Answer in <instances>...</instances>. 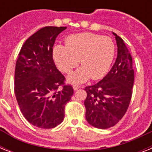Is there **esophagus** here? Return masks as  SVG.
I'll use <instances>...</instances> for the list:
<instances>
[{
	"label": "esophagus",
	"mask_w": 152,
	"mask_h": 152,
	"mask_svg": "<svg viewBox=\"0 0 152 152\" xmlns=\"http://www.w3.org/2000/svg\"><path fill=\"white\" fill-rule=\"evenodd\" d=\"M79 88H80V86H79V85H74L73 86V90L74 91H77Z\"/></svg>",
	"instance_id": "esophagus-1"
}]
</instances>
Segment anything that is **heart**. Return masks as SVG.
Masks as SVG:
<instances>
[{
    "label": "heart",
    "mask_w": 152,
    "mask_h": 152,
    "mask_svg": "<svg viewBox=\"0 0 152 152\" xmlns=\"http://www.w3.org/2000/svg\"><path fill=\"white\" fill-rule=\"evenodd\" d=\"M52 55L57 69L64 73L70 72L80 60L82 66L67 77L69 83L78 84L91 77L99 80L107 73L114 58L115 45L109 37L83 32L68 37L65 46H53Z\"/></svg>",
    "instance_id": "1"
}]
</instances>
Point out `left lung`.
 Returning a JSON list of instances; mask_svg holds the SVG:
<instances>
[{"label":"left lung","mask_w":152,"mask_h":152,"mask_svg":"<svg viewBox=\"0 0 152 152\" xmlns=\"http://www.w3.org/2000/svg\"><path fill=\"white\" fill-rule=\"evenodd\" d=\"M118 56L107 75L95 85L86 87V120L97 129L115 125L127 111L132 98L134 70L132 57L122 39L115 33Z\"/></svg>","instance_id":"obj_1"}]
</instances>
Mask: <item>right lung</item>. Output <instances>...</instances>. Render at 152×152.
<instances>
[{
  "mask_svg": "<svg viewBox=\"0 0 152 152\" xmlns=\"http://www.w3.org/2000/svg\"><path fill=\"white\" fill-rule=\"evenodd\" d=\"M65 27H45L27 39L18 56L15 94L23 115L31 125L52 129L63 121L64 106L73 95L53 60V46Z\"/></svg>",
  "mask_w": 152,
  "mask_h": 152,
  "instance_id": "right-lung-1",
  "label": "right lung"
}]
</instances>
